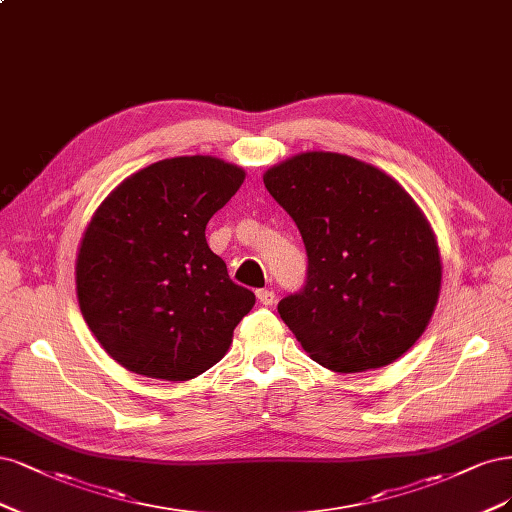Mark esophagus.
<instances>
[{"mask_svg":"<svg viewBox=\"0 0 512 512\" xmlns=\"http://www.w3.org/2000/svg\"><path fill=\"white\" fill-rule=\"evenodd\" d=\"M257 300L263 304V306H270L274 304L276 300V293L272 289H257Z\"/></svg>","mask_w":512,"mask_h":512,"instance_id":"34e87169","label":"esophagus"}]
</instances>
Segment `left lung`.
Segmentation results:
<instances>
[{
	"label": "left lung",
	"mask_w": 512,
	"mask_h": 512,
	"mask_svg": "<svg viewBox=\"0 0 512 512\" xmlns=\"http://www.w3.org/2000/svg\"><path fill=\"white\" fill-rule=\"evenodd\" d=\"M298 225L308 268L278 315L334 372L383 368L425 332L440 291L430 223L391 176L338 153H304L263 176Z\"/></svg>",
	"instance_id": "obj_1"
}]
</instances>
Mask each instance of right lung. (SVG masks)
<instances>
[{
	"mask_svg": "<svg viewBox=\"0 0 512 512\" xmlns=\"http://www.w3.org/2000/svg\"><path fill=\"white\" fill-rule=\"evenodd\" d=\"M244 183L214 157L153 163L114 189L80 242L82 317L131 372L189 381L225 355L255 293L210 251L206 225Z\"/></svg>",
	"mask_w": 512,
	"mask_h": 512,
	"instance_id": "right-lung-1",
	"label": "right lung"
}]
</instances>
